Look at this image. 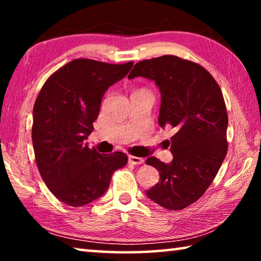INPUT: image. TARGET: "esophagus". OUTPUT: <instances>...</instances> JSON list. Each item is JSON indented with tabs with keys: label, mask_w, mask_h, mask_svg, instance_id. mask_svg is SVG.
<instances>
[{
	"label": "esophagus",
	"mask_w": 261,
	"mask_h": 261,
	"mask_svg": "<svg viewBox=\"0 0 261 261\" xmlns=\"http://www.w3.org/2000/svg\"><path fill=\"white\" fill-rule=\"evenodd\" d=\"M129 162L131 163V165H141V163H144V159L130 155L129 156Z\"/></svg>",
	"instance_id": "obj_1"
}]
</instances>
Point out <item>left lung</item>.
Listing matches in <instances>:
<instances>
[{"label": "left lung", "instance_id": "obj_1", "mask_svg": "<svg viewBox=\"0 0 261 261\" xmlns=\"http://www.w3.org/2000/svg\"><path fill=\"white\" fill-rule=\"evenodd\" d=\"M139 76L160 88L159 124L175 130L170 138L173 161L146 160L160 173L159 183L146 194L166 210H183L210 188L227 155L228 114L222 92L204 67L175 55L138 62L127 78Z\"/></svg>", "mask_w": 261, "mask_h": 261}]
</instances>
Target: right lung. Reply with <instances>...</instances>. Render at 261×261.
<instances>
[{
    "label": "right lung",
    "mask_w": 261,
    "mask_h": 261,
    "mask_svg": "<svg viewBox=\"0 0 261 261\" xmlns=\"http://www.w3.org/2000/svg\"><path fill=\"white\" fill-rule=\"evenodd\" d=\"M134 62L110 64L90 59L70 61L43 84L33 107L35 162L47 188L73 207L90 204L108 189L126 154H100L84 143L93 131L105 92L124 78Z\"/></svg>",
    "instance_id": "1"
}]
</instances>
